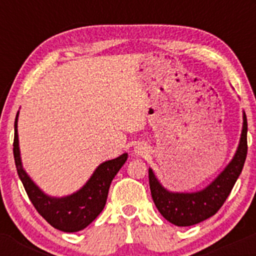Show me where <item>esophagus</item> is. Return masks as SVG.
<instances>
[{
  "label": "esophagus",
  "instance_id": "1",
  "mask_svg": "<svg viewBox=\"0 0 256 256\" xmlns=\"http://www.w3.org/2000/svg\"><path fill=\"white\" fill-rule=\"evenodd\" d=\"M134 152H135L136 156L144 157L148 154V147H147L146 144L142 142H138V144H136L135 147H134Z\"/></svg>",
  "mask_w": 256,
  "mask_h": 256
}]
</instances>
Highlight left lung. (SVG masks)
Returning <instances> with one entry per match:
<instances>
[{
    "label": "left lung",
    "mask_w": 256,
    "mask_h": 256,
    "mask_svg": "<svg viewBox=\"0 0 256 256\" xmlns=\"http://www.w3.org/2000/svg\"><path fill=\"white\" fill-rule=\"evenodd\" d=\"M246 134V115L242 112V135L233 160L210 184L198 192H170L160 183L154 171L148 168L152 200L164 219L174 226H190L210 218L220 209L228 196L230 194L244 167L248 154Z\"/></svg>",
    "instance_id": "obj_1"
}]
</instances>
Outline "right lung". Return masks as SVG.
Returning a JSON list of instances; mask_svg holds the SVG:
<instances>
[{"mask_svg":"<svg viewBox=\"0 0 256 256\" xmlns=\"http://www.w3.org/2000/svg\"><path fill=\"white\" fill-rule=\"evenodd\" d=\"M18 112L14 120V156L17 174L22 180L23 187L30 202L38 213L53 228L66 233L82 230L86 228L105 207L108 193L114 177L128 160V154H122L118 158L109 160L98 166L86 183L73 194L66 197H50L46 194L24 171L20 161V144L17 131Z\"/></svg>","mask_w":256,"mask_h":256,"instance_id":"right-lung-1","label":"right lung"}]
</instances>
